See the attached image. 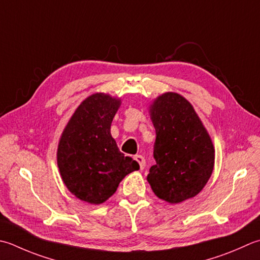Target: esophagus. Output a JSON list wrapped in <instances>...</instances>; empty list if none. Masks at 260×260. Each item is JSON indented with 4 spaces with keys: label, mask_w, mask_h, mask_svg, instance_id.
<instances>
[{
    "label": "esophagus",
    "mask_w": 260,
    "mask_h": 260,
    "mask_svg": "<svg viewBox=\"0 0 260 260\" xmlns=\"http://www.w3.org/2000/svg\"><path fill=\"white\" fill-rule=\"evenodd\" d=\"M134 159L137 161V164L140 165V169L143 170L145 168V159L142 155H135Z\"/></svg>",
    "instance_id": "esophagus-1"
}]
</instances>
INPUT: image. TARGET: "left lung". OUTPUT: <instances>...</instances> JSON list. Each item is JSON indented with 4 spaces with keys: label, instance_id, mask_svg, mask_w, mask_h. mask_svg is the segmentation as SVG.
Instances as JSON below:
<instances>
[{
    "label": "left lung",
    "instance_id": "left-lung-1",
    "mask_svg": "<svg viewBox=\"0 0 260 260\" xmlns=\"http://www.w3.org/2000/svg\"><path fill=\"white\" fill-rule=\"evenodd\" d=\"M155 128L153 156L147 181L154 194L178 204L200 192L214 168V146L195 109L184 96L167 92L150 106Z\"/></svg>",
    "mask_w": 260,
    "mask_h": 260
}]
</instances>
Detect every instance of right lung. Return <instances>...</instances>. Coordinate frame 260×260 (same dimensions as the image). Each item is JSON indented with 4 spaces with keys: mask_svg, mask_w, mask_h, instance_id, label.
<instances>
[{
    "mask_svg": "<svg viewBox=\"0 0 260 260\" xmlns=\"http://www.w3.org/2000/svg\"><path fill=\"white\" fill-rule=\"evenodd\" d=\"M120 99L94 93L83 100L60 136L57 166L65 186L79 200L98 205L115 194L139 164L119 151L110 126Z\"/></svg>",
    "mask_w": 260,
    "mask_h": 260,
    "instance_id": "right-lung-1",
    "label": "right lung"
}]
</instances>
